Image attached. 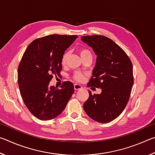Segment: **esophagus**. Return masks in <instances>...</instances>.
Instances as JSON below:
<instances>
[{
    "instance_id": "1",
    "label": "esophagus",
    "mask_w": 155,
    "mask_h": 155,
    "mask_svg": "<svg viewBox=\"0 0 155 155\" xmlns=\"http://www.w3.org/2000/svg\"><path fill=\"white\" fill-rule=\"evenodd\" d=\"M74 90L77 91V90H82L83 87L80 85H78V84H75L74 85Z\"/></svg>"
}]
</instances>
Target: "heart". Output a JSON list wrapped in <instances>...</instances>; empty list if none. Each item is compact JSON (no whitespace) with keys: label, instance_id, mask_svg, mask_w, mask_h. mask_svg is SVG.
Instances as JSON below:
<instances>
[{"label":"heart","instance_id":"b5f03b06","mask_svg":"<svg viewBox=\"0 0 155 155\" xmlns=\"http://www.w3.org/2000/svg\"><path fill=\"white\" fill-rule=\"evenodd\" d=\"M78 52H79L80 55L82 59H83L84 57H85L86 56L91 55V52L87 49H80L79 51H78ZM68 57H69V52H65V53L64 54V55H63L62 59H61V64L63 65H65L66 64ZM84 77H85V76H84L83 73L78 72H75L74 75H73V78H74L75 81H78V82H82L84 79Z\"/></svg>","mask_w":155,"mask_h":155}]
</instances>
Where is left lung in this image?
I'll return each instance as SVG.
<instances>
[{
    "mask_svg": "<svg viewBox=\"0 0 155 155\" xmlns=\"http://www.w3.org/2000/svg\"><path fill=\"white\" fill-rule=\"evenodd\" d=\"M97 55L96 65L87 84L102 89L100 94H91L83 109L89 117L101 123L116 118L127 106L133 85V70L127 53L111 39L103 35L81 37Z\"/></svg>",
    "mask_w": 155,
    "mask_h": 155,
    "instance_id": "left-lung-1",
    "label": "left lung"
}]
</instances>
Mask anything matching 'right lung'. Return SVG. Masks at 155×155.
Instances as JSON below:
<instances>
[{"label": "right lung", "mask_w": 155, "mask_h": 155, "mask_svg": "<svg viewBox=\"0 0 155 155\" xmlns=\"http://www.w3.org/2000/svg\"><path fill=\"white\" fill-rule=\"evenodd\" d=\"M77 35H54L36 39L28 46L18 70V82L23 102L41 120L53 119L65 109L74 94L70 81L61 88L49 86L53 74L59 75L61 59Z\"/></svg>", "instance_id": "add662e5"}]
</instances>
